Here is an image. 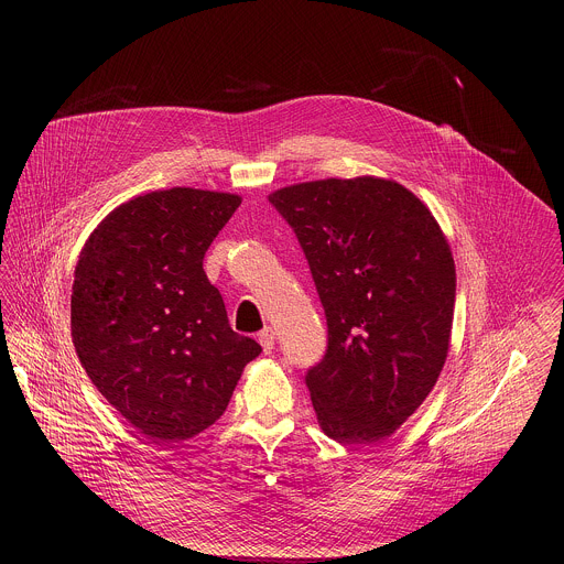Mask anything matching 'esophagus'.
Segmentation results:
<instances>
[{"instance_id": "esophagus-1", "label": "esophagus", "mask_w": 564, "mask_h": 564, "mask_svg": "<svg viewBox=\"0 0 564 564\" xmlns=\"http://www.w3.org/2000/svg\"><path fill=\"white\" fill-rule=\"evenodd\" d=\"M258 343H260L262 349L269 354V351L273 349V345H275V332H273L271 327L260 329V332H258Z\"/></svg>"}]
</instances>
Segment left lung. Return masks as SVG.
<instances>
[{
  "label": "left lung",
  "instance_id": "left-lung-1",
  "mask_svg": "<svg viewBox=\"0 0 564 564\" xmlns=\"http://www.w3.org/2000/svg\"><path fill=\"white\" fill-rule=\"evenodd\" d=\"M269 204L295 232L327 323L306 387L338 443L393 434L427 398L449 349L456 269L432 213L380 177L286 186Z\"/></svg>",
  "mask_w": 564,
  "mask_h": 564
}]
</instances>
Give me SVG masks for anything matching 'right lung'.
<instances>
[{
  "mask_svg": "<svg viewBox=\"0 0 564 564\" xmlns=\"http://www.w3.org/2000/svg\"><path fill=\"white\" fill-rule=\"evenodd\" d=\"M239 195L156 191L121 204L76 267L72 336L97 391L154 443L186 441L228 408L262 347L237 334L204 256Z\"/></svg>",
  "mask_w": 564,
  "mask_h": 564,
  "instance_id": "add662e5",
  "label": "right lung"
}]
</instances>
